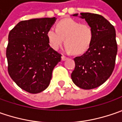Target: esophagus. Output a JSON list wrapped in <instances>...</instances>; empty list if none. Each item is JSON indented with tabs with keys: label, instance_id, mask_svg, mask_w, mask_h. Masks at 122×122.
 I'll return each instance as SVG.
<instances>
[{
	"label": "esophagus",
	"instance_id": "1",
	"mask_svg": "<svg viewBox=\"0 0 122 122\" xmlns=\"http://www.w3.org/2000/svg\"><path fill=\"white\" fill-rule=\"evenodd\" d=\"M61 58H62V61H65L66 60H67V59H68V58H67V57H66V56H62Z\"/></svg>",
	"mask_w": 122,
	"mask_h": 122
}]
</instances>
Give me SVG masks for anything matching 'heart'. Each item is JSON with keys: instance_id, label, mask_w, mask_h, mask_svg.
<instances>
[{"instance_id": "1", "label": "heart", "mask_w": 122, "mask_h": 122, "mask_svg": "<svg viewBox=\"0 0 122 122\" xmlns=\"http://www.w3.org/2000/svg\"><path fill=\"white\" fill-rule=\"evenodd\" d=\"M47 36L49 45L55 50L59 49L61 45L66 44V49L68 52L81 54L86 52L90 47L93 38V32L87 24L71 18H66L60 21L57 28L51 27Z\"/></svg>"}]
</instances>
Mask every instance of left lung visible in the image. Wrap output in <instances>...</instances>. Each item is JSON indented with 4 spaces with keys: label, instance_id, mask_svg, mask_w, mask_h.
Wrapping results in <instances>:
<instances>
[{
    "label": "left lung",
    "instance_id": "left-lung-1",
    "mask_svg": "<svg viewBox=\"0 0 122 122\" xmlns=\"http://www.w3.org/2000/svg\"><path fill=\"white\" fill-rule=\"evenodd\" d=\"M80 15L92 28L93 38L86 52L74 58L75 68L71 79L79 87L91 90L104 83L113 71L117 52L116 34L114 26L101 15ZM73 15L78 16V13Z\"/></svg>",
    "mask_w": 122,
    "mask_h": 122
}]
</instances>
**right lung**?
<instances>
[{"mask_svg": "<svg viewBox=\"0 0 122 122\" xmlns=\"http://www.w3.org/2000/svg\"><path fill=\"white\" fill-rule=\"evenodd\" d=\"M56 17L20 21L8 37L6 51L8 72L22 90L37 94L49 86L53 69L61 54L50 47L47 32Z\"/></svg>", "mask_w": 122, "mask_h": 122, "instance_id": "right-lung-1", "label": "right lung"}]
</instances>
